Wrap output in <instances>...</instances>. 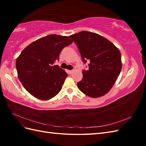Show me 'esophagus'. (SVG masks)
<instances>
[{"label": "esophagus", "instance_id": "34e87169", "mask_svg": "<svg viewBox=\"0 0 146 146\" xmlns=\"http://www.w3.org/2000/svg\"><path fill=\"white\" fill-rule=\"evenodd\" d=\"M73 72V70H68V73L69 74H71Z\"/></svg>", "mask_w": 146, "mask_h": 146}]
</instances>
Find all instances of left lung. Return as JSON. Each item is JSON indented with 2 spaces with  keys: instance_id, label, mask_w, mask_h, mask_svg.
Returning a JSON list of instances; mask_svg holds the SVG:
<instances>
[{
  "instance_id": "8db88e82",
  "label": "left lung",
  "mask_w": 146,
  "mask_h": 146,
  "mask_svg": "<svg viewBox=\"0 0 146 146\" xmlns=\"http://www.w3.org/2000/svg\"><path fill=\"white\" fill-rule=\"evenodd\" d=\"M69 37L78 48L83 63L89 62L88 70H83V78L77 83L78 88L92 98L105 95L122 69L119 50L106 38L94 33L83 31Z\"/></svg>"
}]
</instances>
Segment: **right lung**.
I'll return each instance as SVG.
<instances>
[{
	"mask_svg": "<svg viewBox=\"0 0 146 146\" xmlns=\"http://www.w3.org/2000/svg\"><path fill=\"white\" fill-rule=\"evenodd\" d=\"M72 41L67 36L43 37L21 52L15 63L18 78L26 90L40 100L55 97L62 88L68 74L58 65L60 53Z\"/></svg>",
	"mask_w": 146,
	"mask_h": 146,
	"instance_id": "obj_1",
	"label": "right lung"
}]
</instances>
